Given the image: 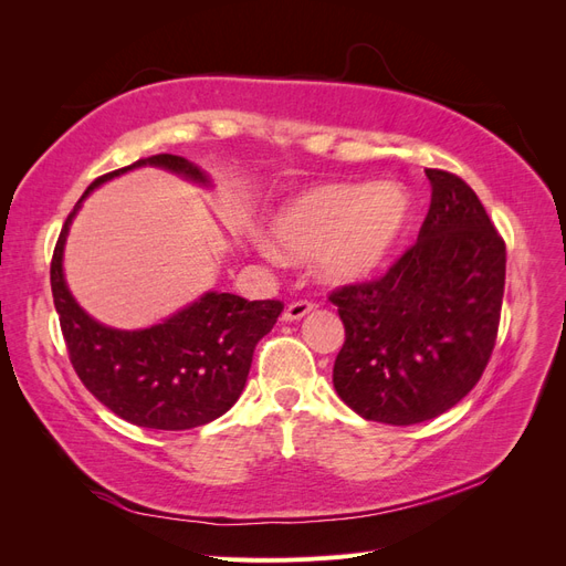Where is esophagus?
<instances>
[{
  "mask_svg": "<svg viewBox=\"0 0 566 566\" xmlns=\"http://www.w3.org/2000/svg\"><path fill=\"white\" fill-rule=\"evenodd\" d=\"M314 310L312 306V302H293L287 306V310L283 312V321L285 323H293V321H300V318H304L306 314H310Z\"/></svg>",
  "mask_w": 566,
  "mask_h": 566,
  "instance_id": "1",
  "label": "esophagus"
}]
</instances>
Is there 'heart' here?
I'll use <instances>...</instances> for the list:
<instances>
[{
	"instance_id": "1",
	"label": "heart",
	"mask_w": 566,
	"mask_h": 566,
	"mask_svg": "<svg viewBox=\"0 0 566 566\" xmlns=\"http://www.w3.org/2000/svg\"><path fill=\"white\" fill-rule=\"evenodd\" d=\"M408 224L410 196L397 181L325 184L276 212L271 221L276 247L256 245L269 260H279V250L297 260L316 256L323 281L347 285L375 276L397 252Z\"/></svg>"
}]
</instances>
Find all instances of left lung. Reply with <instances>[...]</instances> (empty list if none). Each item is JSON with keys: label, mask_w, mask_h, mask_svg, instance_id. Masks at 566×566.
Masks as SVG:
<instances>
[{"label": "left lung", "mask_w": 566, "mask_h": 566, "mask_svg": "<svg viewBox=\"0 0 566 566\" xmlns=\"http://www.w3.org/2000/svg\"><path fill=\"white\" fill-rule=\"evenodd\" d=\"M418 243L375 283L331 295L345 323L333 385L358 416L416 424L447 413L482 378L499 335L505 243L472 188L424 169Z\"/></svg>", "instance_id": "8db88e82"}]
</instances>
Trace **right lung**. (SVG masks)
I'll return each mask as SVG.
<instances>
[{
  "mask_svg": "<svg viewBox=\"0 0 566 566\" xmlns=\"http://www.w3.org/2000/svg\"><path fill=\"white\" fill-rule=\"evenodd\" d=\"M139 167L167 169L186 181L212 188V177L172 153H160L98 177L67 214L51 260V293L67 354L94 397L146 430H193L224 416L241 397L252 352L283 312L276 300L248 302L208 290L148 328H113L77 304L63 271L65 241L82 202L94 188Z\"/></svg>",
  "mask_w": 566,
  "mask_h": 566,
  "instance_id": "1",
  "label": "right lung"
}]
</instances>
